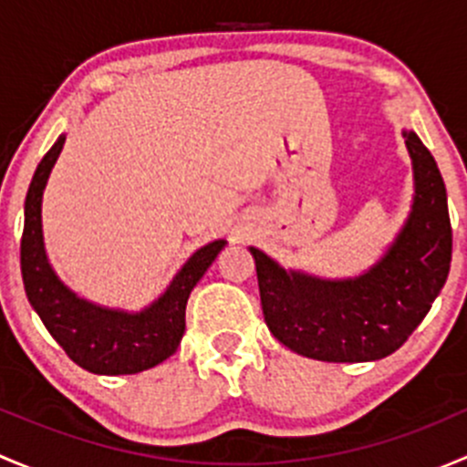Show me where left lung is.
Segmentation results:
<instances>
[{
	"instance_id": "obj_1",
	"label": "left lung",
	"mask_w": 467,
	"mask_h": 467,
	"mask_svg": "<svg viewBox=\"0 0 467 467\" xmlns=\"http://www.w3.org/2000/svg\"><path fill=\"white\" fill-rule=\"evenodd\" d=\"M413 167V201L393 244L355 277H321L280 266L248 246L257 268L264 321L289 350L357 364L398 350L441 294L451 262L447 192L434 155L402 130Z\"/></svg>"
}]
</instances>
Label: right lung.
<instances>
[{"label":"right lung","instance_id":"right-lung-1","mask_svg":"<svg viewBox=\"0 0 467 467\" xmlns=\"http://www.w3.org/2000/svg\"><path fill=\"white\" fill-rule=\"evenodd\" d=\"M63 144L65 135H60L37 164L26 192L20 244L26 298L74 364L94 375L142 373L162 364L181 346L187 298L228 242L214 239L192 253L167 289L140 312L103 307L81 298L49 264L42 234V194Z\"/></svg>","mask_w":467,"mask_h":467}]
</instances>
